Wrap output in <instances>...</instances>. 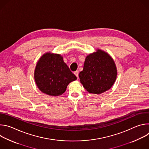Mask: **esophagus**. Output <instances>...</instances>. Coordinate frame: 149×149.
<instances>
[{"mask_svg": "<svg viewBox=\"0 0 149 149\" xmlns=\"http://www.w3.org/2000/svg\"><path fill=\"white\" fill-rule=\"evenodd\" d=\"M74 74H75V75L77 78H78V71H75V72H74Z\"/></svg>", "mask_w": 149, "mask_h": 149, "instance_id": "34e87169", "label": "esophagus"}]
</instances>
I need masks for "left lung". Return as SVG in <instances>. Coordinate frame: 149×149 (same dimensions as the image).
Here are the masks:
<instances>
[{
    "mask_svg": "<svg viewBox=\"0 0 149 149\" xmlns=\"http://www.w3.org/2000/svg\"><path fill=\"white\" fill-rule=\"evenodd\" d=\"M117 76L114 61L107 53L100 49L88 55L83 70L79 72L80 82L88 93L100 94L109 90Z\"/></svg>",
    "mask_w": 149,
    "mask_h": 149,
    "instance_id": "1",
    "label": "left lung"
}]
</instances>
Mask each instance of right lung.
Returning <instances> with one entry per match:
<instances>
[{
    "mask_svg": "<svg viewBox=\"0 0 149 149\" xmlns=\"http://www.w3.org/2000/svg\"><path fill=\"white\" fill-rule=\"evenodd\" d=\"M34 79L41 92L51 96H59L65 92L70 82L77 78L63 61L62 56L48 52L38 60Z\"/></svg>",
    "mask_w": 149,
    "mask_h": 149,
    "instance_id": "add662e5",
    "label": "right lung"
}]
</instances>
